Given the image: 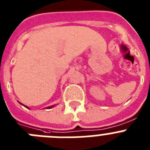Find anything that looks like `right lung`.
<instances>
[{
  "label": "right lung",
  "mask_w": 150,
  "mask_h": 150,
  "mask_svg": "<svg viewBox=\"0 0 150 150\" xmlns=\"http://www.w3.org/2000/svg\"><path fill=\"white\" fill-rule=\"evenodd\" d=\"M21 104V103H20ZM22 105H23V104H22ZM23 106H25V105H23ZM25 107H27V108H28V107H26V106H25ZM55 107V106H51V107H46V109H50V108H52V107Z\"/></svg>",
  "instance_id": "add662e5"
}]
</instances>
